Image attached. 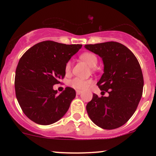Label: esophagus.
Returning <instances> with one entry per match:
<instances>
[{"instance_id": "1", "label": "esophagus", "mask_w": 156, "mask_h": 156, "mask_svg": "<svg viewBox=\"0 0 156 156\" xmlns=\"http://www.w3.org/2000/svg\"><path fill=\"white\" fill-rule=\"evenodd\" d=\"M81 94V91L80 90H76V94H78V95H79V94Z\"/></svg>"}]
</instances>
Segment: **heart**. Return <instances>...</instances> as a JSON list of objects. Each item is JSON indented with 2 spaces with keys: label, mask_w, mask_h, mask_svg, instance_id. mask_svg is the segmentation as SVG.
<instances>
[{
  "label": "heart",
  "mask_w": 156,
  "mask_h": 156,
  "mask_svg": "<svg viewBox=\"0 0 156 156\" xmlns=\"http://www.w3.org/2000/svg\"><path fill=\"white\" fill-rule=\"evenodd\" d=\"M80 58L85 61L90 67H95L98 64V57L95 54L90 52H87L83 54L80 55ZM71 70V62H68L65 66V73L66 74H69ZM92 83V80H86L80 78H75L72 80H70L69 84L72 87L76 89H80V90H83V89H87L89 86Z\"/></svg>",
  "instance_id": "b5f03b06"
}]
</instances>
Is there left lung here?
Masks as SVG:
<instances>
[{
  "label": "left lung",
  "instance_id": "1",
  "mask_svg": "<svg viewBox=\"0 0 156 156\" xmlns=\"http://www.w3.org/2000/svg\"><path fill=\"white\" fill-rule=\"evenodd\" d=\"M103 62V74L97 83L108 97L93 98L87 105L89 118L103 129L119 128L132 117L142 95L144 79L137 58L125 45L117 42L85 44ZM102 94V95H103Z\"/></svg>",
  "mask_w": 156,
  "mask_h": 156
}]
</instances>
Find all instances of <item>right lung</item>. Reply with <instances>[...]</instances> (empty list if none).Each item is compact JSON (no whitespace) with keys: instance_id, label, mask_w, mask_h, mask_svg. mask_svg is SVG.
<instances>
[{"instance_id":"add662e5","label":"right lung","mask_w":156,"mask_h":156,"mask_svg":"<svg viewBox=\"0 0 156 156\" xmlns=\"http://www.w3.org/2000/svg\"><path fill=\"white\" fill-rule=\"evenodd\" d=\"M81 47L44 41L21 57L15 72V93L23 112L31 120L39 125H51L67 113L76 91L66 87L58 94L53 86L64 78L66 64Z\"/></svg>"}]
</instances>
